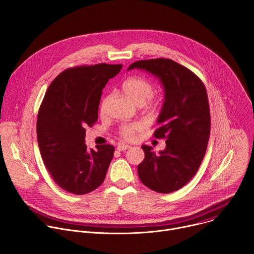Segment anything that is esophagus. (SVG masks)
Returning a JSON list of instances; mask_svg holds the SVG:
<instances>
[{
    "instance_id": "1",
    "label": "esophagus",
    "mask_w": 254,
    "mask_h": 254,
    "mask_svg": "<svg viewBox=\"0 0 254 254\" xmlns=\"http://www.w3.org/2000/svg\"><path fill=\"white\" fill-rule=\"evenodd\" d=\"M129 148H130V146H129V144H127V143H121V144H119V146H118V150L119 151H127Z\"/></svg>"
}]
</instances>
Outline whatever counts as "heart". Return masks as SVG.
Instances as JSON below:
<instances>
[{"mask_svg":"<svg viewBox=\"0 0 254 254\" xmlns=\"http://www.w3.org/2000/svg\"><path fill=\"white\" fill-rule=\"evenodd\" d=\"M123 90L126 95L136 104H142L148 107L156 105L157 101L153 97L154 85L153 83L142 76H129L123 82ZM105 106V100L101 103L100 110L103 111ZM144 124L141 122H135L131 124H125L121 127L120 133L125 138H130L134 133L143 128Z\"/></svg>","mask_w":254,"mask_h":254,"instance_id":"b5f03b06","label":"heart"}]
</instances>
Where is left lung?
Here are the masks:
<instances>
[{"instance_id": "1", "label": "left lung", "mask_w": 254, "mask_h": 254, "mask_svg": "<svg viewBox=\"0 0 254 254\" xmlns=\"http://www.w3.org/2000/svg\"><path fill=\"white\" fill-rule=\"evenodd\" d=\"M134 68L152 73L164 86L165 99L154 136L167 138L166 149L159 154L141 146L144 159L137 174L151 190L171 193L195 176L205 156L211 127L207 91L190 69L171 59L135 61L127 70Z\"/></svg>"}]
</instances>
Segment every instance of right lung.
I'll use <instances>...</instances> for the list:
<instances>
[{
  "label": "right lung",
  "instance_id": "right-lung-1",
  "mask_svg": "<svg viewBox=\"0 0 254 254\" xmlns=\"http://www.w3.org/2000/svg\"><path fill=\"white\" fill-rule=\"evenodd\" d=\"M122 64L82 65L64 70L49 85L37 118V139L45 167L64 191L87 194L104 181L112 144L88 150L85 127L97 122L102 89Z\"/></svg>",
  "mask_w": 254,
  "mask_h": 254
}]
</instances>
